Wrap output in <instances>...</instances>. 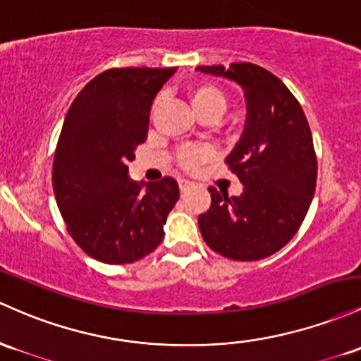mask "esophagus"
I'll list each match as a JSON object with an SVG mask.
<instances>
[{"label": "esophagus", "mask_w": 361, "mask_h": 361, "mask_svg": "<svg viewBox=\"0 0 361 361\" xmlns=\"http://www.w3.org/2000/svg\"><path fill=\"white\" fill-rule=\"evenodd\" d=\"M178 185H180V190H181V193L188 192V190L193 187V183H192V181H190V180H185V178H180V180H178Z\"/></svg>", "instance_id": "obj_1"}]
</instances>
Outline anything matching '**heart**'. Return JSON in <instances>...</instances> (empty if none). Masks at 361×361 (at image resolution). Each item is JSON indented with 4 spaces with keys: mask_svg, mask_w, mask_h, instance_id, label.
Returning <instances> with one entry per match:
<instances>
[{
    "mask_svg": "<svg viewBox=\"0 0 361 361\" xmlns=\"http://www.w3.org/2000/svg\"><path fill=\"white\" fill-rule=\"evenodd\" d=\"M190 101L200 118L219 116L226 108V96L223 90L214 84H197L190 89ZM156 106V104H154ZM214 156V150L207 145H188L176 154L178 164L183 169H195Z\"/></svg>",
    "mask_w": 361,
    "mask_h": 361,
    "instance_id": "b5f03b06",
    "label": "heart"
}]
</instances>
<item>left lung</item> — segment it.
Masks as SVG:
<instances>
[{
	"mask_svg": "<svg viewBox=\"0 0 361 361\" xmlns=\"http://www.w3.org/2000/svg\"><path fill=\"white\" fill-rule=\"evenodd\" d=\"M197 70L241 85L248 111L240 142L226 157L243 193L228 197L209 187L211 207L199 216L202 238L226 259H265L295 236L314 199L317 156L307 116L290 89L262 66Z\"/></svg>",
	"mask_w": 361,
	"mask_h": 361,
	"instance_id": "obj_1",
	"label": "left lung"
}]
</instances>
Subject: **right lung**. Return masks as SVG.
Returning a JSON list of instances; mask_svg holds the SVG:
<instances>
[{"label": "right lung", "instance_id": "add662e5", "mask_svg": "<svg viewBox=\"0 0 361 361\" xmlns=\"http://www.w3.org/2000/svg\"><path fill=\"white\" fill-rule=\"evenodd\" d=\"M176 68H111L71 102L53 161L58 209L75 243L104 264L144 259L164 238L180 199L176 180L128 178V164L149 132L154 97Z\"/></svg>", "mask_w": 361, "mask_h": 361}]
</instances>
